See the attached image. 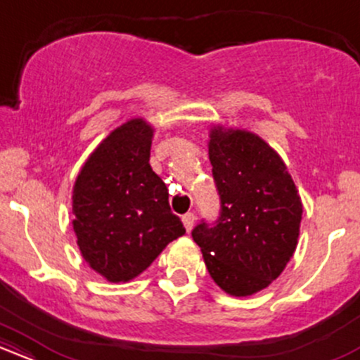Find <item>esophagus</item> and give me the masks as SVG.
I'll return each mask as SVG.
<instances>
[{"mask_svg":"<svg viewBox=\"0 0 360 360\" xmlns=\"http://www.w3.org/2000/svg\"><path fill=\"white\" fill-rule=\"evenodd\" d=\"M194 220H196L194 213H186L184 217H183V223H184V226H186V230H188V232H191V229H193V225H194Z\"/></svg>","mask_w":360,"mask_h":360,"instance_id":"1","label":"esophagus"}]
</instances>
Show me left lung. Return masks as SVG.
I'll use <instances>...</instances> for the list:
<instances>
[{
	"label": "left lung",
	"mask_w": 360,
	"mask_h": 360,
	"mask_svg": "<svg viewBox=\"0 0 360 360\" xmlns=\"http://www.w3.org/2000/svg\"><path fill=\"white\" fill-rule=\"evenodd\" d=\"M208 155L221 214L212 229L200 223L193 238L226 295L252 296L278 279L295 254L303 203L284 160L257 134L213 125Z\"/></svg>",
	"instance_id": "8db88e82"
}]
</instances>
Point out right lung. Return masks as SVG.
<instances>
[{
  "label": "right lung",
  "mask_w": 360,
  "mask_h": 360,
  "mask_svg": "<svg viewBox=\"0 0 360 360\" xmlns=\"http://www.w3.org/2000/svg\"><path fill=\"white\" fill-rule=\"evenodd\" d=\"M154 127L131 118L110 131L72 186V229L82 259L110 283H128L186 229L152 171Z\"/></svg>",
  "instance_id": "add662e5"
}]
</instances>
